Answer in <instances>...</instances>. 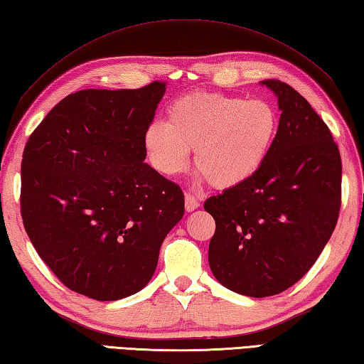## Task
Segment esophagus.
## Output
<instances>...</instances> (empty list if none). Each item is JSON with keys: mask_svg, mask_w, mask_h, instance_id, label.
<instances>
[{"mask_svg": "<svg viewBox=\"0 0 364 364\" xmlns=\"http://www.w3.org/2000/svg\"><path fill=\"white\" fill-rule=\"evenodd\" d=\"M200 204L201 203L193 195H185V209H187V212H193L195 209L200 208Z\"/></svg>", "mask_w": 364, "mask_h": 364, "instance_id": "obj_1", "label": "esophagus"}]
</instances>
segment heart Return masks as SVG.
I'll use <instances>...</instances> for the list:
<instances>
[{"instance_id":"b5f03b06","label":"heart","mask_w":364,"mask_h":364,"mask_svg":"<svg viewBox=\"0 0 364 364\" xmlns=\"http://www.w3.org/2000/svg\"><path fill=\"white\" fill-rule=\"evenodd\" d=\"M279 128V112L269 101L196 92L171 102L166 122L149 123L142 144L152 168L166 177L183 173L195 149L201 179L230 190L263 168Z\"/></svg>"}]
</instances>
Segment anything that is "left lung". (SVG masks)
I'll return each instance as SVG.
<instances>
[{
  "mask_svg": "<svg viewBox=\"0 0 364 364\" xmlns=\"http://www.w3.org/2000/svg\"><path fill=\"white\" fill-rule=\"evenodd\" d=\"M280 128L263 168L241 187L210 196L209 266L226 289L252 298L282 293L317 262L341 209L342 164L331 132L304 97L280 80Z\"/></svg>",
  "mask_w": 364,
  "mask_h": 364,
  "instance_id": "obj_1",
  "label": "left lung"
}]
</instances>
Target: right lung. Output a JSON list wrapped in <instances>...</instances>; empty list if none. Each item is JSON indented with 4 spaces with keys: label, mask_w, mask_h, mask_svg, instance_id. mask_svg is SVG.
Wrapping results in <instances>:
<instances>
[{
    "label": "right lung",
    "mask_w": 364,
    "mask_h": 364,
    "mask_svg": "<svg viewBox=\"0 0 364 364\" xmlns=\"http://www.w3.org/2000/svg\"><path fill=\"white\" fill-rule=\"evenodd\" d=\"M166 85L80 90L61 100L26 142L23 225L68 289L117 301L146 287L160 247L183 217L179 185L149 166L142 134Z\"/></svg>",
    "instance_id": "obj_1"
}]
</instances>
